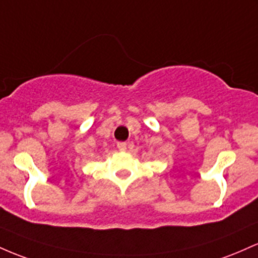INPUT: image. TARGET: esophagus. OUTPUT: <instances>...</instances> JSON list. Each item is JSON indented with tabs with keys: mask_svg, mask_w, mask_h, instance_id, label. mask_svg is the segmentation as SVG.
<instances>
[{
	"mask_svg": "<svg viewBox=\"0 0 258 258\" xmlns=\"http://www.w3.org/2000/svg\"><path fill=\"white\" fill-rule=\"evenodd\" d=\"M117 147H118V150H119V151L124 152L126 150V143H118Z\"/></svg>",
	"mask_w": 258,
	"mask_h": 258,
	"instance_id": "34e87169",
	"label": "esophagus"
}]
</instances>
